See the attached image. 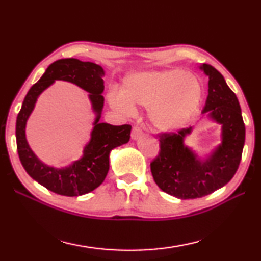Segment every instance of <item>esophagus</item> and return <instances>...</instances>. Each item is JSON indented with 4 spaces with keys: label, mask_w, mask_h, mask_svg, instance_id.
I'll use <instances>...</instances> for the list:
<instances>
[{
    "label": "esophagus",
    "mask_w": 261,
    "mask_h": 261,
    "mask_svg": "<svg viewBox=\"0 0 261 261\" xmlns=\"http://www.w3.org/2000/svg\"><path fill=\"white\" fill-rule=\"evenodd\" d=\"M141 135H143V129H141L139 125H135L132 127V131H131L132 139H138Z\"/></svg>",
    "instance_id": "esophagus-1"
}]
</instances>
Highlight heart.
Wrapping results in <instances>:
<instances>
[{
    "instance_id": "heart-1",
    "label": "heart",
    "mask_w": 261,
    "mask_h": 261,
    "mask_svg": "<svg viewBox=\"0 0 261 261\" xmlns=\"http://www.w3.org/2000/svg\"><path fill=\"white\" fill-rule=\"evenodd\" d=\"M202 98V86L196 74L180 70L138 72L127 76L120 93L110 92L113 108L130 114L134 106L148 107L151 125L158 131H174L187 124Z\"/></svg>"
}]
</instances>
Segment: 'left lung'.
I'll return each instance as SVG.
<instances>
[{
  "label": "left lung",
  "instance_id": "left-lung-1",
  "mask_svg": "<svg viewBox=\"0 0 261 261\" xmlns=\"http://www.w3.org/2000/svg\"><path fill=\"white\" fill-rule=\"evenodd\" d=\"M200 69L208 76V96L202 113L222 124V144L210 159L198 160L184 146L191 127L159 134L160 152L151 162L154 182L179 199H196L222 188L236 174L245 141V124L237 96L222 74L210 64Z\"/></svg>",
  "mask_w": 261,
  "mask_h": 261
}]
</instances>
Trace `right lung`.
Instances as JSON below:
<instances>
[{
	"mask_svg": "<svg viewBox=\"0 0 261 261\" xmlns=\"http://www.w3.org/2000/svg\"><path fill=\"white\" fill-rule=\"evenodd\" d=\"M103 69L92 62L62 59L51 63L38 83L30 88L16 121L17 151L19 160L31 177L42 187L61 196L77 197L93 191L103 182L109 170V153L130 139L131 125H112L99 123L103 107ZM55 80H67L84 88L97 113L91 141L81 161L67 168L48 167L34 155L24 137L25 121L32 112L38 94Z\"/></svg>",
	"mask_w": 261,
	"mask_h": 261,
	"instance_id": "add662e5",
	"label": "right lung"
}]
</instances>
